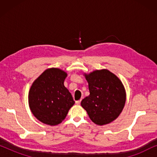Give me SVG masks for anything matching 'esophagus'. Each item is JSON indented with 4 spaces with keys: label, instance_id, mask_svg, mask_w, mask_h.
Listing matches in <instances>:
<instances>
[{
    "label": "esophagus",
    "instance_id": "1",
    "mask_svg": "<svg viewBox=\"0 0 157 157\" xmlns=\"http://www.w3.org/2000/svg\"><path fill=\"white\" fill-rule=\"evenodd\" d=\"M81 100H78V101H76V104H77V105H79L81 104Z\"/></svg>",
    "mask_w": 157,
    "mask_h": 157
}]
</instances>
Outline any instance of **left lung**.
I'll use <instances>...</instances> for the list:
<instances>
[{"mask_svg": "<svg viewBox=\"0 0 157 157\" xmlns=\"http://www.w3.org/2000/svg\"><path fill=\"white\" fill-rule=\"evenodd\" d=\"M90 94L81 101L92 121L98 125L111 123L119 117L126 102V91L121 81L106 69L85 74Z\"/></svg>", "mask_w": 157, "mask_h": 157, "instance_id": "1", "label": "left lung"}]
</instances>
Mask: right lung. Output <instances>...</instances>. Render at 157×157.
Here are the masks:
<instances>
[{
	"mask_svg": "<svg viewBox=\"0 0 157 157\" xmlns=\"http://www.w3.org/2000/svg\"><path fill=\"white\" fill-rule=\"evenodd\" d=\"M67 74L59 68L45 71L32 84L29 94L31 112L40 121L54 126L65 119L75 101L64 86Z\"/></svg>",
	"mask_w": 157,
	"mask_h": 157,
	"instance_id": "1",
	"label": "right lung"
}]
</instances>
